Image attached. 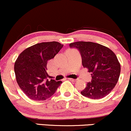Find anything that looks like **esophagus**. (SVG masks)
<instances>
[{"mask_svg": "<svg viewBox=\"0 0 131 131\" xmlns=\"http://www.w3.org/2000/svg\"><path fill=\"white\" fill-rule=\"evenodd\" d=\"M68 80L70 81H71V82H76V80L75 79H73V78H68Z\"/></svg>", "mask_w": 131, "mask_h": 131, "instance_id": "esophagus-1", "label": "esophagus"}]
</instances>
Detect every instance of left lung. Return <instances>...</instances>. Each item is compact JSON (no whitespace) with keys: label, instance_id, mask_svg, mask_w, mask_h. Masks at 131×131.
Masks as SVG:
<instances>
[{"label":"left lung","instance_id":"left-lung-1","mask_svg":"<svg viewBox=\"0 0 131 131\" xmlns=\"http://www.w3.org/2000/svg\"><path fill=\"white\" fill-rule=\"evenodd\" d=\"M70 47L79 51L82 65L92 75V81L81 92L82 95L92 99L107 96L120 76L121 64L115 53L108 48L93 42L78 41L70 43Z\"/></svg>","mask_w":131,"mask_h":131}]
</instances>
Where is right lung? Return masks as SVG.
I'll use <instances>...</instances> for the list:
<instances>
[{"label":"right lung","instance_id":"add662e5","mask_svg":"<svg viewBox=\"0 0 131 131\" xmlns=\"http://www.w3.org/2000/svg\"><path fill=\"white\" fill-rule=\"evenodd\" d=\"M63 45L56 41L36 44L26 48L16 60L14 71L19 87L29 99L45 100L55 93L61 81H48L47 63Z\"/></svg>","mask_w":131,"mask_h":131}]
</instances>
